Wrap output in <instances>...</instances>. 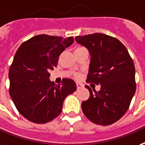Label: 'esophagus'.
Instances as JSON below:
<instances>
[{
	"label": "esophagus",
	"mask_w": 145,
	"mask_h": 145,
	"mask_svg": "<svg viewBox=\"0 0 145 145\" xmlns=\"http://www.w3.org/2000/svg\"><path fill=\"white\" fill-rule=\"evenodd\" d=\"M83 87V84H77V89H80Z\"/></svg>",
	"instance_id": "obj_1"
}]
</instances>
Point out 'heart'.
Returning <instances> with one entry per match:
<instances>
[{"instance_id": "obj_1", "label": "heart", "mask_w": 145, "mask_h": 145, "mask_svg": "<svg viewBox=\"0 0 145 145\" xmlns=\"http://www.w3.org/2000/svg\"><path fill=\"white\" fill-rule=\"evenodd\" d=\"M81 48H77L76 50H77V49H81ZM74 76H75V77H76V78H80V74H74Z\"/></svg>"}]
</instances>
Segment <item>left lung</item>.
<instances>
[{
	"instance_id": "8db88e82",
	"label": "left lung",
	"mask_w": 145,
	"mask_h": 145,
	"mask_svg": "<svg viewBox=\"0 0 145 145\" xmlns=\"http://www.w3.org/2000/svg\"><path fill=\"white\" fill-rule=\"evenodd\" d=\"M87 48L90 62L87 83L100 85L96 91L87 86L90 97L81 104L85 116L97 125H109L123 116L136 90L135 68L122 43L103 33L76 36Z\"/></svg>"
}]
</instances>
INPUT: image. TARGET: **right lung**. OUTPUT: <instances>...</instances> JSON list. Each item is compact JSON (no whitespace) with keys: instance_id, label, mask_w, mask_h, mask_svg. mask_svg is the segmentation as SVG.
I'll return each mask as SVG.
<instances>
[{"instance_id":"obj_1","label":"right lung","mask_w":145,"mask_h":145,"mask_svg":"<svg viewBox=\"0 0 145 145\" xmlns=\"http://www.w3.org/2000/svg\"><path fill=\"white\" fill-rule=\"evenodd\" d=\"M73 42V37L42 34L22 43L16 51L9 70V92L19 112L29 121H52L62 111L66 97L77 90L72 79H63L61 85L49 80L50 71Z\"/></svg>"}]
</instances>
